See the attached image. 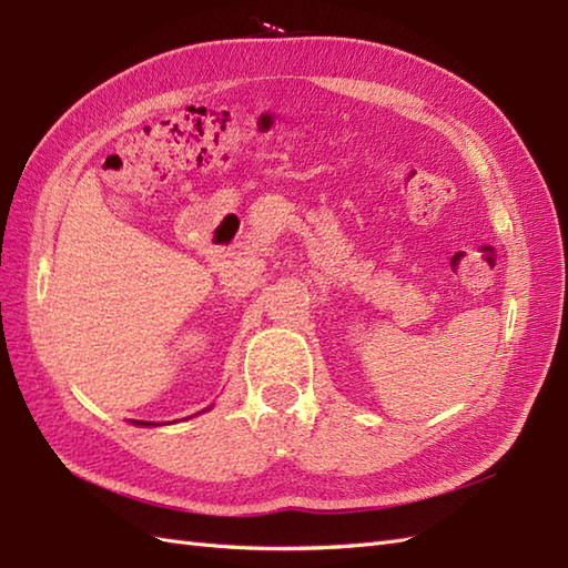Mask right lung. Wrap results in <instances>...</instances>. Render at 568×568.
<instances>
[{
  "label": "right lung",
  "mask_w": 568,
  "mask_h": 568,
  "mask_svg": "<svg viewBox=\"0 0 568 568\" xmlns=\"http://www.w3.org/2000/svg\"><path fill=\"white\" fill-rule=\"evenodd\" d=\"M134 425H141V427H149V425H151V422H139V419H136V422H134Z\"/></svg>",
  "instance_id": "add662e5"
}]
</instances>
